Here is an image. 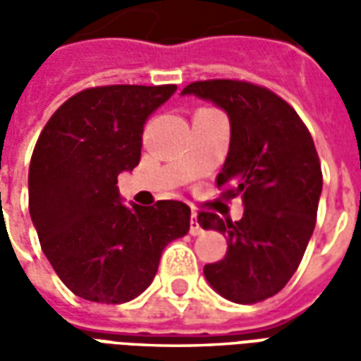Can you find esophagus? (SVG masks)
<instances>
[{
	"label": "esophagus",
	"instance_id": "34e87169",
	"mask_svg": "<svg viewBox=\"0 0 361 361\" xmlns=\"http://www.w3.org/2000/svg\"><path fill=\"white\" fill-rule=\"evenodd\" d=\"M189 234L191 235L203 234V228H201L199 220H197V212H191V220H189Z\"/></svg>",
	"mask_w": 361,
	"mask_h": 361
}]
</instances>
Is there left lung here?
<instances>
[{
  "label": "left lung",
  "instance_id": "left-lung-1",
  "mask_svg": "<svg viewBox=\"0 0 361 361\" xmlns=\"http://www.w3.org/2000/svg\"><path fill=\"white\" fill-rule=\"evenodd\" d=\"M181 94L228 114L230 149L216 185L245 207L238 222L199 214L204 230H219L228 242L224 259L204 265V279L230 302H263L298 271L315 228L323 173L311 133L290 104L253 82L197 81Z\"/></svg>",
  "mask_w": 361,
  "mask_h": 361
}]
</instances>
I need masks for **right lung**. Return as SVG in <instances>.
<instances>
[{
  "label": "right lung",
  "instance_id": "add662e5",
  "mask_svg": "<svg viewBox=\"0 0 361 361\" xmlns=\"http://www.w3.org/2000/svg\"><path fill=\"white\" fill-rule=\"evenodd\" d=\"M176 85H108L71 96L36 141L28 211L54 271L75 295L123 303L154 279L168 243L189 232L181 201L126 207L118 176L141 160L142 127Z\"/></svg>",
  "mask_w": 361,
  "mask_h": 361
}]
</instances>
